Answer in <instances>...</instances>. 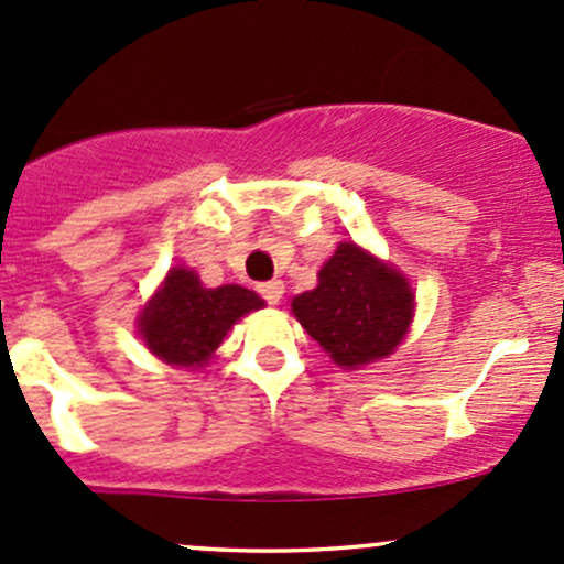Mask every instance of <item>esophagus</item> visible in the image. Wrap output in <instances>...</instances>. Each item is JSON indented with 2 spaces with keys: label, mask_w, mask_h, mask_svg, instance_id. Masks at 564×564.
I'll use <instances>...</instances> for the list:
<instances>
[{
  "label": "esophagus",
  "mask_w": 564,
  "mask_h": 564,
  "mask_svg": "<svg viewBox=\"0 0 564 564\" xmlns=\"http://www.w3.org/2000/svg\"><path fill=\"white\" fill-rule=\"evenodd\" d=\"M259 294L268 300V305H278L283 296V283L281 281H264L259 283Z\"/></svg>",
  "instance_id": "1"
}]
</instances>
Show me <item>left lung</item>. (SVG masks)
<instances>
[{"label": "left lung", "mask_w": 564, "mask_h": 564, "mask_svg": "<svg viewBox=\"0 0 564 564\" xmlns=\"http://www.w3.org/2000/svg\"><path fill=\"white\" fill-rule=\"evenodd\" d=\"M292 313L343 369L386 358L410 332V281L361 246L339 243L318 272V286L292 300Z\"/></svg>", "instance_id": "obj_1"}]
</instances>
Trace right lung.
Returning a JSON list of instances; mask_svg holds the SVG:
<instances>
[{"label":"right lung","instance_id":"right-lung-1","mask_svg":"<svg viewBox=\"0 0 564 564\" xmlns=\"http://www.w3.org/2000/svg\"><path fill=\"white\" fill-rule=\"evenodd\" d=\"M264 307L257 292L243 286L206 289L189 268H171L163 286L139 315V334L160 361L171 367H206L235 321Z\"/></svg>","mask_w":564,"mask_h":564}]
</instances>
